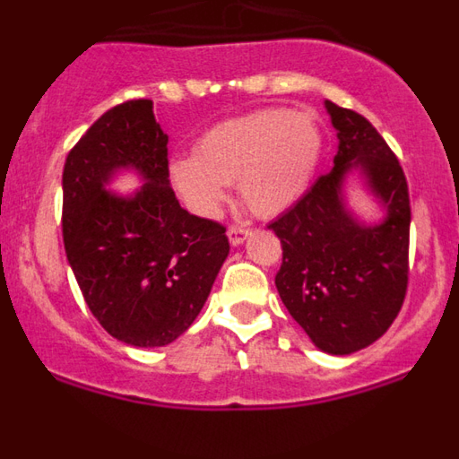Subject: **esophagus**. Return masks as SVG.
Returning <instances> with one entry per match:
<instances>
[{
    "mask_svg": "<svg viewBox=\"0 0 459 459\" xmlns=\"http://www.w3.org/2000/svg\"><path fill=\"white\" fill-rule=\"evenodd\" d=\"M248 234H250L248 227H241V225H232L230 230H227V238H230V243H232V246H241Z\"/></svg>",
    "mask_w": 459,
    "mask_h": 459,
    "instance_id": "1",
    "label": "esophagus"
}]
</instances>
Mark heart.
Listing matches in <instances>:
<instances>
[{
    "label": "heart",
    "instance_id": "b5f03b06",
    "mask_svg": "<svg viewBox=\"0 0 459 459\" xmlns=\"http://www.w3.org/2000/svg\"><path fill=\"white\" fill-rule=\"evenodd\" d=\"M322 156V131L306 112L275 108L216 124L174 158L169 179L186 204L213 216L227 186L257 216H278L306 195Z\"/></svg>",
    "mask_w": 459,
    "mask_h": 459
}]
</instances>
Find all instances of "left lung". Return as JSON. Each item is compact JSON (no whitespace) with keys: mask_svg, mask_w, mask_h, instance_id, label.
<instances>
[{"mask_svg":"<svg viewBox=\"0 0 459 459\" xmlns=\"http://www.w3.org/2000/svg\"><path fill=\"white\" fill-rule=\"evenodd\" d=\"M326 109L340 140L333 169L269 230L282 246L280 299L319 350L344 356L379 340L403 307L411 206L403 165L375 126L331 100ZM354 167L387 209L379 226H360L343 204V177Z\"/></svg>","mask_w":459,"mask_h":459,"instance_id":"8db88e82","label":"left lung"}]
</instances>
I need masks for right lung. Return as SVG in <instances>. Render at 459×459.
Returning <instances> with one entry per match:
<instances>
[{
	"label": "right lung",
	"instance_id": "1",
	"mask_svg": "<svg viewBox=\"0 0 459 459\" xmlns=\"http://www.w3.org/2000/svg\"><path fill=\"white\" fill-rule=\"evenodd\" d=\"M135 169V195L108 194L117 169ZM62 230L89 310L112 338L163 347L188 331L230 253L225 227L181 209L169 188L168 135L149 99L108 109L68 152Z\"/></svg>",
	"mask_w": 459,
	"mask_h": 459
}]
</instances>
